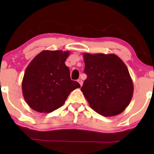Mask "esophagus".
I'll return each mask as SVG.
<instances>
[{
	"label": "esophagus",
	"instance_id": "esophagus-1",
	"mask_svg": "<svg viewBox=\"0 0 154 154\" xmlns=\"http://www.w3.org/2000/svg\"><path fill=\"white\" fill-rule=\"evenodd\" d=\"M77 82H78L79 83V85H80L81 86L82 85V83H83V82H82V79H79L78 80H77Z\"/></svg>",
	"mask_w": 154,
	"mask_h": 154
}]
</instances>
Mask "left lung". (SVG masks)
Instances as JSON below:
<instances>
[{"mask_svg":"<svg viewBox=\"0 0 154 154\" xmlns=\"http://www.w3.org/2000/svg\"><path fill=\"white\" fill-rule=\"evenodd\" d=\"M83 56L87 79L81 91L91 107L104 116L122 112L133 93L128 67L114 54H84Z\"/></svg>","mask_w":154,"mask_h":154,"instance_id":"1","label":"left lung"}]
</instances>
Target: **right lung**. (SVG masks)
I'll use <instances>...</instances> for the list:
<instances>
[{
	"label": "right lung",
	"mask_w": 154,
	"mask_h": 154,
	"mask_svg": "<svg viewBox=\"0 0 154 154\" xmlns=\"http://www.w3.org/2000/svg\"><path fill=\"white\" fill-rule=\"evenodd\" d=\"M69 53L43 51L29 63L24 72L22 92L35 111L50 113L64 103L72 91L80 87L72 80L65 61Z\"/></svg>",
	"instance_id": "obj_1"
}]
</instances>
